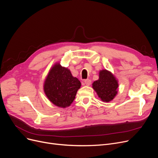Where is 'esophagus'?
<instances>
[{
  "mask_svg": "<svg viewBox=\"0 0 158 158\" xmlns=\"http://www.w3.org/2000/svg\"><path fill=\"white\" fill-rule=\"evenodd\" d=\"M91 80L90 79H85V80H84V83L86 85H87V86H89V85H91Z\"/></svg>",
  "mask_w": 158,
  "mask_h": 158,
  "instance_id": "1",
  "label": "esophagus"
}]
</instances>
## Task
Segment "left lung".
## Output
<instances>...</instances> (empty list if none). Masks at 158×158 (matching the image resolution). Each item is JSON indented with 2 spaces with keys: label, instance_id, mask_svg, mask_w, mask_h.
I'll return each instance as SVG.
<instances>
[{
  "label": "left lung",
  "instance_id": "obj_1",
  "mask_svg": "<svg viewBox=\"0 0 158 158\" xmlns=\"http://www.w3.org/2000/svg\"><path fill=\"white\" fill-rule=\"evenodd\" d=\"M118 83L114 75L106 70L99 72V78L92 84L94 90L104 102L112 101L118 94Z\"/></svg>",
  "mask_w": 158,
  "mask_h": 158
}]
</instances>
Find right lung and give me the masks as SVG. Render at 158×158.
I'll return each instance as SVG.
<instances>
[{"label": "right lung", "instance_id": "add662e5", "mask_svg": "<svg viewBox=\"0 0 158 158\" xmlns=\"http://www.w3.org/2000/svg\"><path fill=\"white\" fill-rule=\"evenodd\" d=\"M81 85V82L72 76L70 70L56 63L47 75L44 91L53 105L66 108L72 103Z\"/></svg>", "mask_w": 158, "mask_h": 158}]
</instances>
